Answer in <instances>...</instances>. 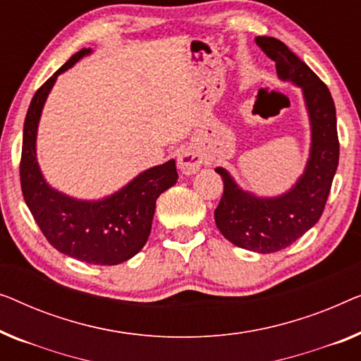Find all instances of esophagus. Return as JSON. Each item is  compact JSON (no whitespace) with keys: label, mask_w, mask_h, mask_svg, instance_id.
<instances>
[{"label":"esophagus","mask_w":361,"mask_h":361,"mask_svg":"<svg viewBox=\"0 0 361 361\" xmlns=\"http://www.w3.org/2000/svg\"><path fill=\"white\" fill-rule=\"evenodd\" d=\"M203 164V156L200 149H197L195 146H187V148L180 149V153L177 154V166L179 171L185 176H192L195 172L200 171Z\"/></svg>","instance_id":"1"}]
</instances>
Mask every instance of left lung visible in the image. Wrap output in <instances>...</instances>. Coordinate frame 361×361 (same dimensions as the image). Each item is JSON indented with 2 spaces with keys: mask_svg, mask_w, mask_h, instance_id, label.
<instances>
[{
  "mask_svg": "<svg viewBox=\"0 0 361 361\" xmlns=\"http://www.w3.org/2000/svg\"><path fill=\"white\" fill-rule=\"evenodd\" d=\"M255 44L275 61L280 80L302 92L311 128L310 156L291 189L274 197H259L241 189L226 169L216 168L224 190L215 210V223L219 233L238 247L269 254L288 247L321 218L338 166V138L332 96L314 71L283 42L255 37Z\"/></svg>",
  "mask_w": 361,
  "mask_h": 361,
  "instance_id": "left-lung-1",
  "label": "left lung"
}]
</instances>
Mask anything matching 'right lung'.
<instances>
[{"mask_svg": "<svg viewBox=\"0 0 361 361\" xmlns=\"http://www.w3.org/2000/svg\"><path fill=\"white\" fill-rule=\"evenodd\" d=\"M82 49L45 82L30 101L24 122L20 187L25 205L40 231L56 250L94 265H117L142 250L151 233L156 200L177 182L176 161L154 166L127 185L99 198L81 200L56 190L45 180L37 159V130L45 101L56 78L91 55Z\"/></svg>", "mask_w": 361, "mask_h": 361, "instance_id": "1", "label": "right lung"}]
</instances>
